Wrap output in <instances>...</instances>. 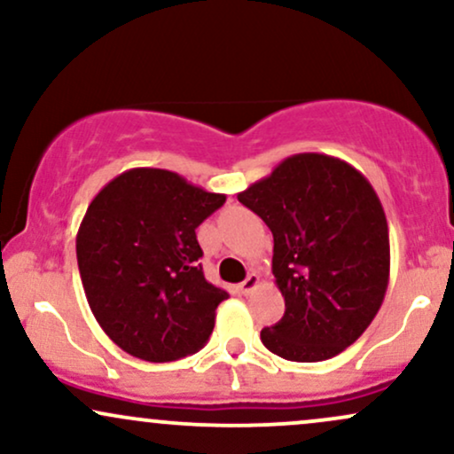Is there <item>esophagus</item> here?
Wrapping results in <instances>:
<instances>
[{"label": "esophagus", "instance_id": "34e87169", "mask_svg": "<svg viewBox=\"0 0 454 454\" xmlns=\"http://www.w3.org/2000/svg\"><path fill=\"white\" fill-rule=\"evenodd\" d=\"M258 284H260V275L258 273H249L247 278H245L241 284H239V288H241L243 294H249V293H254V290L258 288Z\"/></svg>", "mask_w": 454, "mask_h": 454}]
</instances>
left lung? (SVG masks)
I'll use <instances>...</instances> for the list:
<instances>
[{"mask_svg": "<svg viewBox=\"0 0 454 454\" xmlns=\"http://www.w3.org/2000/svg\"><path fill=\"white\" fill-rule=\"evenodd\" d=\"M237 198L273 232L286 311L260 333L264 348L294 363L337 356L372 325L388 288V223L376 190L348 161L296 153Z\"/></svg>", "mask_w": 454, "mask_h": 454, "instance_id": "8db88e82", "label": "left lung"}]
</instances>
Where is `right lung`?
<instances>
[{
  "label": "right lung",
  "instance_id": "add662e5",
  "mask_svg": "<svg viewBox=\"0 0 454 454\" xmlns=\"http://www.w3.org/2000/svg\"><path fill=\"white\" fill-rule=\"evenodd\" d=\"M226 202L161 168H132L93 198L76 234L98 325L132 356L168 363L205 346L226 290L209 284L196 228Z\"/></svg>",
  "mask_w": 454,
  "mask_h": 454
}]
</instances>
